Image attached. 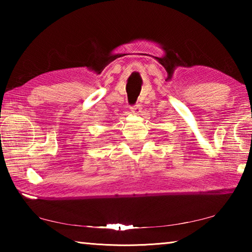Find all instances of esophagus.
I'll list each match as a JSON object with an SVG mask.
<instances>
[{"mask_svg":"<svg viewBox=\"0 0 252 252\" xmlns=\"http://www.w3.org/2000/svg\"><path fill=\"white\" fill-rule=\"evenodd\" d=\"M130 110H131V112L133 113V114H139L140 111H141V106H140L139 104H135L133 106H131Z\"/></svg>","mask_w":252,"mask_h":252,"instance_id":"esophagus-1","label":"esophagus"}]
</instances>
